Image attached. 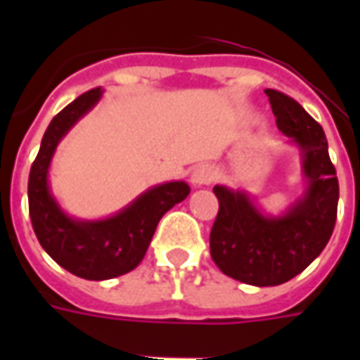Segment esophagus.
Listing matches in <instances>:
<instances>
[{"mask_svg": "<svg viewBox=\"0 0 360 360\" xmlns=\"http://www.w3.org/2000/svg\"><path fill=\"white\" fill-rule=\"evenodd\" d=\"M193 185L195 187H206V185H210L212 181L216 179V172H214V167L212 165H198L195 172H193Z\"/></svg>", "mask_w": 360, "mask_h": 360, "instance_id": "esophagus-1", "label": "esophagus"}]
</instances>
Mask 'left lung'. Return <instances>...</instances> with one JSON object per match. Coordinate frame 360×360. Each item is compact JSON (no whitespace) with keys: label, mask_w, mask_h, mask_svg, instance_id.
<instances>
[{"label":"left lung","mask_w":360,"mask_h":360,"mask_svg":"<svg viewBox=\"0 0 360 360\" xmlns=\"http://www.w3.org/2000/svg\"><path fill=\"white\" fill-rule=\"evenodd\" d=\"M276 125L299 148L304 191L279 216L264 214L247 191L216 185L219 210L210 255L229 278L257 287L281 285L301 274L332 237L340 185L324 129L283 92L266 90Z\"/></svg>","instance_id":"1"}]
</instances>
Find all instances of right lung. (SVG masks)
Wrapping results in <instances>:
<instances>
[{
	"mask_svg": "<svg viewBox=\"0 0 360 360\" xmlns=\"http://www.w3.org/2000/svg\"><path fill=\"white\" fill-rule=\"evenodd\" d=\"M102 94V89L89 90L51 119L28 177V210L42 249L61 268L92 281L117 278L141 264L158 221L191 193L185 181H169L144 191L110 218L79 219L63 212L48 179L51 158L61 139Z\"/></svg>",
	"mask_w": 360,
	"mask_h": 360,
	"instance_id": "1",
	"label": "right lung"
}]
</instances>
